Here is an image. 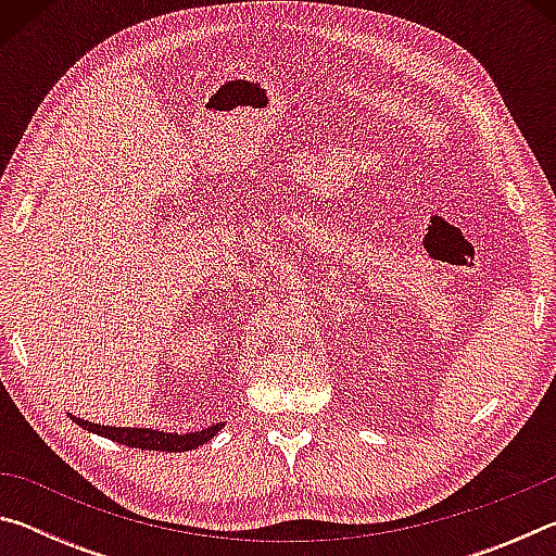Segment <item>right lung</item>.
<instances>
[{
    "label": "right lung",
    "mask_w": 556,
    "mask_h": 556,
    "mask_svg": "<svg viewBox=\"0 0 556 556\" xmlns=\"http://www.w3.org/2000/svg\"><path fill=\"white\" fill-rule=\"evenodd\" d=\"M75 425L92 431V434L105 437L110 441H117V444H125L131 448H147V451H191L218 434L225 427V421H215V425L199 429V431H186V434H174V431H159V429H144V427H105L96 425V421L73 417Z\"/></svg>",
    "instance_id": "right-lung-1"
}]
</instances>
